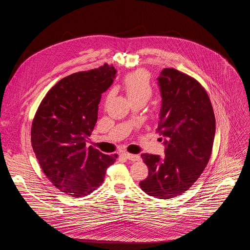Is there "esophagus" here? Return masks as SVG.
Returning <instances> with one entry per match:
<instances>
[{"instance_id":"34e87169","label":"esophagus","mask_w":250,"mask_h":250,"mask_svg":"<svg viewBox=\"0 0 250 250\" xmlns=\"http://www.w3.org/2000/svg\"><path fill=\"white\" fill-rule=\"evenodd\" d=\"M123 156L125 157L126 159L128 160H131V161H138L140 159V157L138 155H135V154H131V153H128V152H124L123 153Z\"/></svg>"}]
</instances>
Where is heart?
<instances>
[{
  "mask_svg": "<svg viewBox=\"0 0 250 250\" xmlns=\"http://www.w3.org/2000/svg\"><path fill=\"white\" fill-rule=\"evenodd\" d=\"M124 88L131 103L144 102L146 103L152 96L153 87L149 73L146 70L138 69L126 74L124 78ZM115 91L111 90L105 98L108 103L114 96Z\"/></svg>",
  "mask_w": 250,
  "mask_h": 250,
  "instance_id": "1",
  "label": "heart"
}]
</instances>
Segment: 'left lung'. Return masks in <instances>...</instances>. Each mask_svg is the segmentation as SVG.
Listing matches in <instances>:
<instances>
[{
	"label": "left lung",
	"instance_id": "1",
	"mask_svg": "<svg viewBox=\"0 0 250 250\" xmlns=\"http://www.w3.org/2000/svg\"><path fill=\"white\" fill-rule=\"evenodd\" d=\"M162 105L158 132L165 136V156L141 154L148 176L141 190L158 199L185 193L207 166L216 132V119L205 88L193 77L164 68L157 78Z\"/></svg>",
	"mask_w": 250,
	"mask_h": 250
}]
</instances>
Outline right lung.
Masks as SVG:
<instances>
[{
  "label": "right lung",
  "instance_id": "1",
  "mask_svg": "<svg viewBox=\"0 0 250 250\" xmlns=\"http://www.w3.org/2000/svg\"><path fill=\"white\" fill-rule=\"evenodd\" d=\"M113 65L71 74L42 101L31 125V146L47 179L74 198L90 195L103 183L118 154L86 147L98 120L101 95L114 81Z\"/></svg>",
  "mask_w": 250,
  "mask_h": 250
}]
</instances>
